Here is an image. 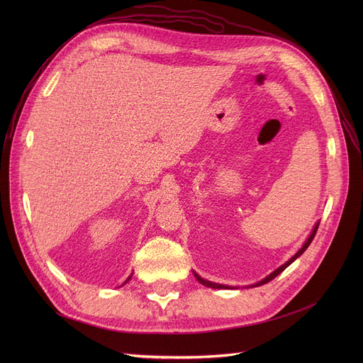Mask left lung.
<instances>
[{"instance_id":"1","label":"left lung","mask_w":363,"mask_h":363,"mask_svg":"<svg viewBox=\"0 0 363 363\" xmlns=\"http://www.w3.org/2000/svg\"><path fill=\"white\" fill-rule=\"evenodd\" d=\"M318 226H319V223H316V225H315V228H313V231H312L311 237L308 238V241H306V242H304V245L301 247V249H300V250H298V252H297V253H296V255H294V256H293V257H291V259H290V260H289L287 263H284L282 266H279V268H278L277 271H274V272H272L271 275H268V277H266L264 279H262L260 282H257L256 285H263V284H266V282H269V281H272V279H274L275 277H278V275H279V274H281V272H282V271H284L285 268H289V266H290V264H291V263H293V262H294V260H296V259H297L298 256H301V255L304 253V250H306V249H308V247L311 245L312 240L315 238V234H316V231H318ZM194 275H196V278H197V279H199V281H200V282H201L203 285H206V287H211V289H228V287H226V285H220V284H215V282H211V281H206V279L200 278V277H199L197 274H194Z\"/></svg>"}]
</instances>
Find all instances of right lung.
I'll use <instances>...</instances> for the list:
<instances>
[{
  "instance_id": "obj_1",
  "label": "right lung",
  "mask_w": 363,
  "mask_h": 363,
  "mask_svg": "<svg viewBox=\"0 0 363 363\" xmlns=\"http://www.w3.org/2000/svg\"><path fill=\"white\" fill-rule=\"evenodd\" d=\"M129 279H130V277H129V278H128V279H126V281H125V284H126V282H128V281H129Z\"/></svg>"
}]
</instances>
